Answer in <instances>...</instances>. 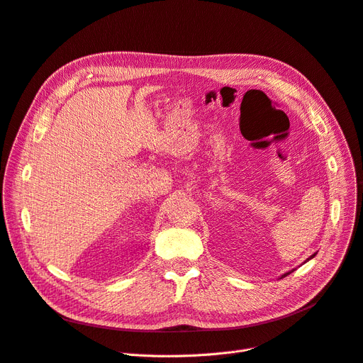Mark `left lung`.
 <instances>
[{
	"label": "left lung",
	"mask_w": 363,
	"mask_h": 363,
	"mask_svg": "<svg viewBox=\"0 0 363 363\" xmlns=\"http://www.w3.org/2000/svg\"><path fill=\"white\" fill-rule=\"evenodd\" d=\"M314 257H316V254H313V255H311V257H310V258H308V259H311V258H314ZM308 259H307V261H308ZM292 272H294V270H291V272H288V273H285V274H283V276H281V277H286V276H288V274H291V273H292Z\"/></svg>",
	"instance_id": "8db88e82"
}]
</instances>
